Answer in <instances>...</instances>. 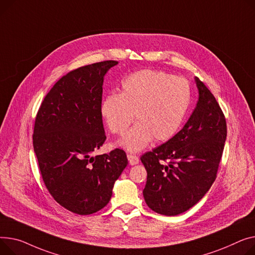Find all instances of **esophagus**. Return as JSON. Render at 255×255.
<instances>
[{"label":"esophagus","mask_w":255,"mask_h":255,"mask_svg":"<svg viewBox=\"0 0 255 255\" xmlns=\"http://www.w3.org/2000/svg\"><path fill=\"white\" fill-rule=\"evenodd\" d=\"M127 158H128V161H129V164H130V165H136V164H138V162H139V158H138L137 156H135V155H130V154H128V155H127Z\"/></svg>","instance_id":"esophagus-1"}]
</instances>
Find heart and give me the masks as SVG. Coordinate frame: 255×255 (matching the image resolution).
Wrapping results in <instances>:
<instances>
[{"instance_id":"heart-1","label":"heart","mask_w":255,"mask_h":255,"mask_svg":"<svg viewBox=\"0 0 255 255\" xmlns=\"http://www.w3.org/2000/svg\"><path fill=\"white\" fill-rule=\"evenodd\" d=\"M191 104L188 81L162 71L141 70L127 76L120 93L108 94L100 105L101 117L117 135H123L134 115L136 124L120 140L128 150L138 151L155 138L171 139L181 126Z\"/></svg>"}]
</instances>
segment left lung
I'll return each mask as SVG.
<instances>
[{
  "instance_id": "1",
  "label": "left lung",
  "mask_w": 255,
  "mask_h": 255,
  "mask_svg": "<svg viewBox=\"0 0 255 255\" xmlns=\"http://www.w3.org/2000/svg\"><path fill=\"white\" fill-rule=\"evenodd\" d=\"M199 100L189 121L167 142L140 158L147 177L143 197L159 214L192 208L214 182L227 138L226 117L213 94L196 77Z\"/></svg>"
}]
</instances>
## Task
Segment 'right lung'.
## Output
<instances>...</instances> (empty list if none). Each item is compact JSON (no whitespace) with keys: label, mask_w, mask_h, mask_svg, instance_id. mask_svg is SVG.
Listing matches in <instances>:
<instances>
[{"label":"right lung","mask_w":255,"mask_h":255,"mask_svg":"<svg viewBox=\"0 0 255 255\" xmlns=\"http://www.w3.org/2000/svg\"><path fill=\"white\" fill-rule=\"evenodd\" d=\"M117 63L106 60L67 73L47 93L35 120L32 144L46 188L80 215L108 204L128 164L121 148L92 156L107 139L100 114L104 77Z\"/></svg>","instance_id":"obj_1"}]
</instances>
